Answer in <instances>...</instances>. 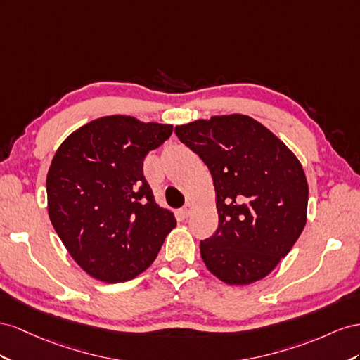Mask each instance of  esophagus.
Here are the masks:
<instances>
[{"mask_svg":"<svg viewBox=\"0 0 360 360\" xmlns=\"http://www.w3.org/2000/svg\"><path fill=\"white\" fill-rule=\"evenodd\" d=\"M191 211H193V205H191V203H186V205H184V207L181 208L179 212H181V215H182V219H188Z\"/></svg>","mask_w":360,"mask_h":360,"instance_id":"34e87169","label":"esophagus"}]
</instances>
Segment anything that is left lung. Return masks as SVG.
<instances>
[{"label":"left lung","mask_w":360,"mask_h":360,"mask_svg":"<svg viewBox=\"0 0 360 360\" xmlns=\"http://www.w3.org/2000/svg\"><path fill=\"white\" fill-rule=\"evenodd\" d=\"M211 172L219 228L200 241L208 270L229 285L262 279L292 249L306 224L302 164L259 122L217 116L174 128Z\"/></svg>","instance_id":"obj_1"}]
</instances>
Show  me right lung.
Masks as SVG:
<instances>
[{
    "mask_svg": "<svg viewBox=\"0 0 360 360\" xmlns=\"http://www.w3.org/2000/svg\"><path fill=\"white\" fill-rule=\"evenodd\" d=\"M172 131L108 116L75 131L56 152L46 176L49 219L72 258L95 279L117 283L145 271L176 226L143 174V160Z\"/></svg>",
    "mask_w": 360,
    "mask_h": 360,
    "instance_id": "1",
    "label": "right lung"
}]
</instances>
